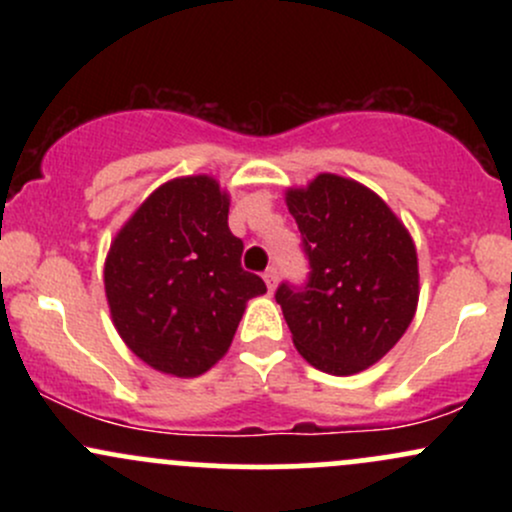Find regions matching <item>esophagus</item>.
Here are the masks:
<instances>
[{
  "mask_svg": "<svg viewBox=\"0 0 512 512\" xmlns=\"http://www.w3.org/2000/svg\"><path fill=\"white\" fill-rule=\"evenodd\" d=\"M276 281H279V272H276V267H269L267 272H264V284H267L269 291L276 289Z\"/></svg>",
  "mask_w": 512,
  "mask_h": 512,
  "instance_id": "34e87169",
  "label": "esophagus"
}]
</instances>
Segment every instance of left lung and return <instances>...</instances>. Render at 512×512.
Listing matches in <instances>:
<instances>
[{"label":"left lung","instance_id":"1","mask_svg":"<svg viewBox=\"0 0 512 512\" xmlns=\"http://www.w3.org/2000/svg\"><path fill=\"white\" fill-rule=\"evenodd\" d=\"M310 262L301 291L281 284L293 344L310 366L354 375L407 332L419 305V257L407 226L361 182L320 173L286 190Z\"/></svg>","mask_w":512,"mask_h":512}]
</instances>
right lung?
Segmentation results:
<instances>
[{
	"instance_id": "1",
	"label": "right lung",
	"mask_w": 512,
	"mask_h": 512,
	"mask_svg": "<svg viewBox=\"0 0 512 512\" xmlns=\"http://www.w3.org/2000/svg\"><path fill=\"white\" fill-rule=\"evenodd\" d=\"M231 197L211 175L163 182L117 231L103 281L110 317L158 373L197 378L226 356L250 298L267 293L240 267Z\"/></svg>"
}]
</instances>
